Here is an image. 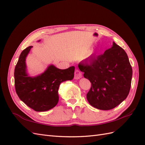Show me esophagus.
<instances>
[{"mask_svg":"<svg viewBox=\"0 0 145 145\" xmlns=\"http://www.w3.org/2000/svg\"><path fill=\"white\" fill-rule=\"evenodd\" d=\"M82 77V74L79 70L76 69L74 72V78L75 79H79Z\"/></svg>","mask_w":145,"mask_h":145,"instance_id":"34e87169","label":"esophagus"}]
</instances>
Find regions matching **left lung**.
Wrapping results in <instances>:
<instances>
[{
  "instance_id": "left-lung-1",
  "label": "left lung",
  "mask_w": 145,
  "mask_h": 145,
  "mask_svg": "<svg viewBox=\"0 0 145 145\" xmlns=\"http://www.w3.org/2000/svg\"><path fill=\"white\" fill-rule=\"evenodd\" d=\"M91 83L86 95L89 104L101 110L116 108L128 95L133 69L125 50L112 43L104 54L82 60L78 65Z\"/></svg>"
}]
</instances>
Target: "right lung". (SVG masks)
<instances>
[{"instance_id": "right-lung-1", "label": "right lung", "mask_w": 145, "mask_h": 145, "mask_svg": "<svg viewBox=\"0 0 145 145\" xmlns=\"http://www.w3.org/2000/svg\"><path fill=\"white\" fill-rule=\"evenodd\" d=\"M32 47L29 46L21 52L15 67L16 91L19 99L29 108L37 112L46 111L57 104L60 83L73 79L75 67L60 69L50 65L42 74L30 76L27 72L26 58Z\"/></svg>"}]
</instances>
